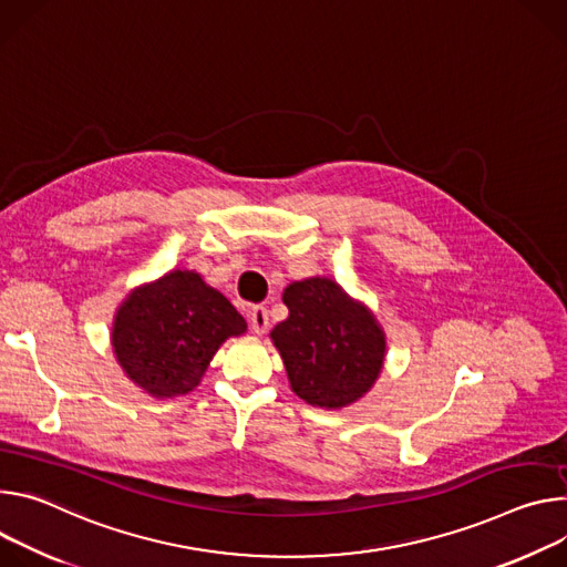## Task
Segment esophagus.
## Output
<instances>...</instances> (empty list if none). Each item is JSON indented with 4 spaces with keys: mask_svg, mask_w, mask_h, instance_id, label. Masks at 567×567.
<instances>
[{
    "mask_svg": "<svg viewBox=\"0 0 567 567\" xmlns=\"http://www.w3.org/2000/svg\"><path fill=\"white\" fill-rule=\"evenodd\" d=\"M270 327V312L266 306H255L249 310V329L257 336H264Z\"/></svg>",
    "mask_w": 567,
    "mask_h": 567,
    "instance_id": "34e87169",
    "label": "esophagus"
}]
</instances>
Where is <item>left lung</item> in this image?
<instances>
[{
	"label": "left lung",
	"instance_id": "1",
	"mask_svg": "<svg viewBox=\"0 0 567 567\" xmlns=\"http://www.w3.org/2000/svg\"><path fill=\"white\" fill-rule=\"evenodd\" d=\"M284 303L290 316L270 338L284 358L292 392L329 410L367 394L385 358V336L371 312L320 277L290 284Z\"/></svg>",
	"mask_w": 567,
	"mask_h": 567
}]
</instances>
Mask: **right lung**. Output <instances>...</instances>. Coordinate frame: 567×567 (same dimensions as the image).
<instances>
[{
    "label": "right lung",
    "instance_id": "obj_1",
    "mask_svg": "<svg viewBox=\"0 0 567 567\" xmlns=\"http://www.w3.org/2000/svg\"><path fill=\"white\" fill-rule=\"evenodd\" d=\"M245 329L240 312L200 275L173 270L121 303L112 347L148 394L179 396L200 383L218 347Z\"/></svg>",
    "mask_w": 567,
    "mask_h": 567
}]
</instances>
